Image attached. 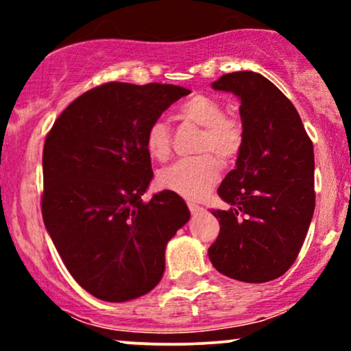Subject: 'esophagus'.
<instances>
[{"label":"esophagus","mask_w":351,"mask_h":351,"mask_svg":"<svg viewBox=\"0 0 351 351\" xmlns=\"http://www.w3.org/2000/svg\"><path fill=\"white\" fill-rule=\"evenodd\" d=\"M188 208H189V211H191V215H198V213L203 211V208L198 206V204H195V203H188Z\"/></svg>","instance_id":"34e87169"}]
</instances>
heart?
Listing matches in <instances>:
<instances>
[{
    "label": "heart",
    "instance_id": "heart-1",
    "mask_svg": "<svg viewBox=\"0 0 351 351\" xmlns=\"http://www.w3.org/2000/svg\"><path fill=\"white\" fill-rule=\"evenodd\" d=\"M188 122L203 127L196 152L203 155L163 168L158 173V184L183 198L196 201L206 196L219 180L221 165L231 162L239 155L244 142V132L236 119L226 115V110L208 95H196L188 100L180 110ZM145 147L152 158L165 162L171 155V132L167 120L156 119L148 125L145 134Z\"/></svg>",
    "mask_w": 351,
    "mask_h": 351
}]
</instances>
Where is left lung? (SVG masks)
<instances>
[{
  "label": "left lung",
  "mask_w": 351,
  "mask_h": 351,
  "mask_svg": "<svg viewBox=\"0 0 351 351\" xmlns=\"http://www.w3.org/2000/svg\"><path fill=\"white\" fill-rule=\"evenodd\" d=\"M213 88L239 97L244 142L217 188L229 209L211 211L221 229L209 261L231 279L274 280L299 256L315 209L312 140L293 104L264 75L231 72Z\"/></svg>",
  "instance_id": "1"
}]
</instances>
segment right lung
Here are the masks:
<instances>
[{
  "instance_id": "obj_1",
  "label": "right lung",
  "mask_w": 351,
  "mask_h": 351,
  "mask_svg": "<svg viewBox=\"0 0 351 351\" xmlns=\"http://www.w3.org/2000/svg\"><path fill=\"white\" fill-rule=\"evenodd\" d=\"M188 94L171 84H104L75 99L46 136L44 226L71 276L100 300L150 292L168 241L188 223L176 193L142 199L153 178L148 125Z\"/></svg>"
}]
</instances>
